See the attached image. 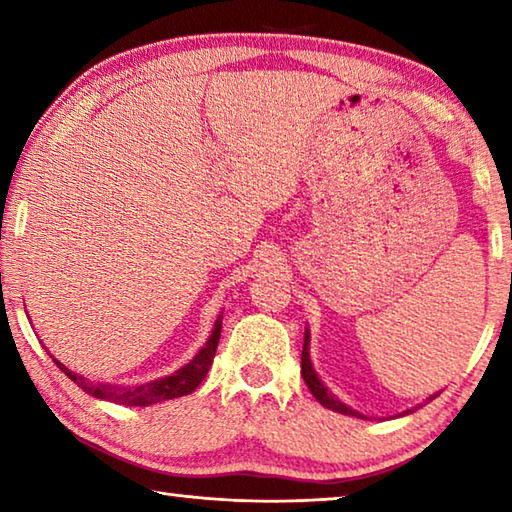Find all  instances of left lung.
Masks as SVG:
<instances>
[{"mask_svg": "<svg viewBox=\"0 0 512 512\" xmlns=\"http://www.w3.org/2000/svg\"><path fill=\"white\" fill-rule=\"evenodd\" d=\"M300 368H302V377H305V384L309 386L311 395L316 397V400L325 406V409H332L336 413H343V415H354V418H363L361 413H357L354 409H350L348 404H343L341 400H336V397L327 391L323 381L318 379V375L311 368V361H309V332L305 334V345H302V357H300ZM433 400V397H431ZM413 411V409H411ZM406 411V413H411Z\"/></svg>", "mask_w": 512, "mask_h": 512, "instance_id": "left-lung-1", "label": "left lung"}]
</instances>
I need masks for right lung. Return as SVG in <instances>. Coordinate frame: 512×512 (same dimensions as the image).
<instances>
[{
	"label": "right lung",
	"mask_w": 512,
	"mask_h": 512,
	"mask_svg": "<svg viewBox=\"0 0 512 512\" xmlns=\"http://www.w3.org/2000/svg\"><path fill=\"white\" fill-rule=\"evenodd\" d=\"M221 320L223 316L216 318L212 336L207 339V343L198 350L196 357L187 363V366L180 368L178 372H173L169 377L149 381V384H140V386H112V384H99V381H90L81 375H76L69 368H65L63 363L56 361V366L65 372V375L79 384L85 393L97 397V400H110L117 404H126V406H149V404H158L164 400H173V397H183L196 391V386L205 379L207 370L212 366V359L216 354V345H219L221 339Z\"/></svg>",
	"instance_id": "add662e5"
}]
</instances>
